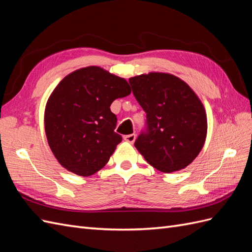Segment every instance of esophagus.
<instances>
[{
    "mask_svg": "<svg viewBox=\"0 0 252 252\" xmlns=\"http://www.w3.org/2000/svg\"><path fill=\"white\" fill-rule=\"evenodd\" d=\"M124 140L128 143L132 144L134 141H135V134L134 133H131V134H127L124 136Z\"/></svg>",
    "mask_w": 252,
    "mask_h": 252,
    "instance_id": "obj_1",
    "label": "esophagus"
}]
</instances>
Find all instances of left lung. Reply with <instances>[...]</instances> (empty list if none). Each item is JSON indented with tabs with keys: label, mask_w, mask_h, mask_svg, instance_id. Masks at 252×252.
I'll return each instance as SVG.
<instances>
[{
	"label": "left lung",
	"mask_w": 252,
	"mask_h": 252,
	"mask_svg": "<svg viewBox=\"0 0 252 252\" xmlns=\"http://www.w3.org/2000/svg\"><path fill=\"white\" fill-rule=\"evenodd\" d=\"M129 83L146 112V127L135 140V148L159 171L184 169L200 154L207 134L202 102L172 74L150 72L130 78Z\"/></svg>",
	"instance_id": "8db88e82"
}]
</instances>
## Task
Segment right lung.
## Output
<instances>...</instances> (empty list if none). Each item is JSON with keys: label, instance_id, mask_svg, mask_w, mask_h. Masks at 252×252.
<instances>
[{"label": "right lung", "instance_id": "right-lung-1", "mask_svg": "<svg viewBox=\"0 0 252 252\" xmlns=\"http://www.w3.org/2000/svg\"><path fill=\"white\" fill-rule=\"evenodd\" d=\"M122 79L96 66L68 74L45 108V131L51 151L64 168L89 177L107 164L121 143L111 103L130 94Z\"/></svg>", "mask_w": 252, "mask_h": 252}]
</instances>
